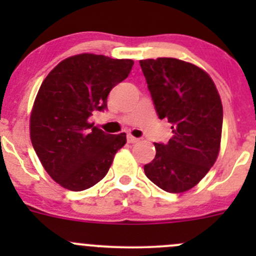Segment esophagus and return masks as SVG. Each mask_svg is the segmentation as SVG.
Segmentation results:
<instances>
[{
	"mask_svg": "<svg viewBox=\"0 0 256 256\" xmlns=\"http://www.w3.org/2000/svg\"><path fill=\"white\" fill-rule=\"evenodd\" d=\"M138 141H140V138H134V136H131V135H128V144H136V142H138Z\"/></svg>",
	"mask_w": 256,
	"mask_h": 256,
	"instance_id": "esophagus-1",
	"label": "esophagus"
}]
</instances>
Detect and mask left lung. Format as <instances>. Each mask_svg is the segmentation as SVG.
<instances>
[{
	"instance_id": "1",
	"label": "left lung",
	"mask_w": 256,
	"mask_h": 256,
	"mask_svg": "<svg viewBox=\"0 0 256 256\" xmlns=\"http://www.w3.org/2000/svg\"><path fill=\"white\" fill-rule=\"evenodd\" d=\"M154 109L171 124L168 142H154L156 156L144 164L147 178L170 193L194 187L216 162L223 106L210 76L174 58L140 60Z\"/></svg>"
}]
</instances>
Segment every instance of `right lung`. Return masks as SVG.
Instances as JSON below:
<instances>
[{
    "mask_svg": "<svg viewBox=\"0 0 256 256\" xmlns=\"http://www.w3.org/2000/svg\"><path fill=\"white\" fill-rule=\"evenodd\" d=\"M131 59L78 54L64 59L42 82L30 114V140L48 174L69 190H88L106 176L126 134L89 122L108 109V95L132 69Z\"/></svg>",
    "mask_w": 256,
    "mask_h": 256,
    "instance_id": "1",
    "label": "right lung"
}]
</instances>
